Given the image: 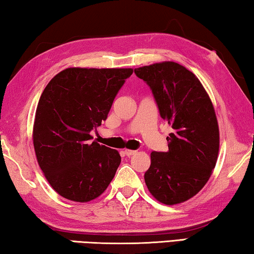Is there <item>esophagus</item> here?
<instances>
[{
	"label": "esophagus",
	"mask_w": 254,
	"mask_h": 254,
	"mask_svg": "<svg viewBox=\"0 0 254 254\" xmlns=\"http://www.w3.org/2000/svg\"><path fill=\"white\" fill-rule=\"evenodd\" d=\"M124 153L126 156H131V155L136 154V151H132V149H125Z\"/></svg>",
	"instance_id": "esophagus-1"
}]
</instances>
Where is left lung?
<instances>
[{
    "label": "left lung",
    "instance_id": "left-lung-1",
    "mask_svg": "<svg viewBox=\"0 0 254 254\" xmlns=\"http://www.w3.org/2000/svg\"><path fill=\"white\" fill-rule=\"evenodd\" d=\"M151 89L162 119L172 127L168 152H152L144 174L153 196L165 205L188 200L211 176L219 130L208 94L194 74L174 62L135 68Z\"/></svg>",
    "mask_w": 254,
    "mask_h": 254
}]
</instances>
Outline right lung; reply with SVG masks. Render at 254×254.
I'll use <instances>...</instances> for the list:
<instances>
[{
	"mask_svg": "<svg viewBox=\"0 0 254 254\" xmlns=\"http://www.w3.org/2000/svg\"><path fill=\"white\" fill-rule=\"evenodd\" d=\"M131 68L70 67L54 76L37 107V161L62 197L86 202L107 189L122 162L118 151L91 142Z\"/></svg>",
	"mask_w": 254,
	"mask_h": 254,
	"instance_id": "add662e5",
	"label": "right lung"
}]
</instances>
